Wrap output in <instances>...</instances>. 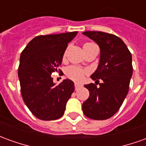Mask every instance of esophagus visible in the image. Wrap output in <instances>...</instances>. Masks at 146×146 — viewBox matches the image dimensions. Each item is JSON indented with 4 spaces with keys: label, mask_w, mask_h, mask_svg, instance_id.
Masks as SVG:
<instances>
[{
    "label": "esophagus",
    "mask_w": 146,
    "mask_h": 146,
    "mask_svg": "<svg viewBox=\"0 0 146 146\" xmlns=\"http://www.w3.org/2000/svg\"><path fill=\"white\" fill-rule=\"evenodd\" d=\"M75 89L76 90H77V89L79 88H80V87H82V84H78V83H75Z\"/></svg>",
    "instance_id": "1"
}]
</instances>
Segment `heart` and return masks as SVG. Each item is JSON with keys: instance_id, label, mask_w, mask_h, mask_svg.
I'll use <instances>...</instances> for the list:
<instances>
[{"instance_id": "obj_1", "label": "heart", "mask_w": 146, "mask_h": 146, "mask_svg": "<svg viewBox=\"0 0 146 146\" xmlns=\"http://www.w3.org/2000/svg\"><path fill=\"white\" fill-rule=\"evenodd\" d=\"M95 43L93 42H87L84 44V47H87L88 45L93 44ZM66 54V51L65 52L64 54V58H65V55ZM88 73V71L86 70H84L80 67L76 66H69L66 70V76L70 78V79L73 80H75V81H80L81 80L84 78V76L85 75L86 73Z\"/></svg>"}]
</instances>
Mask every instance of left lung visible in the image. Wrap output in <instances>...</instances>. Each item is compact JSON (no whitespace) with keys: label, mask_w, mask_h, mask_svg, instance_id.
<instances>
[{"label":"left lung","mask_w":146,"mask_h":146,"mask_svg":"<svg viewBox=\"0 0 146 146\" xmlns=\"http://www.w3.org/2000/svg\"><path fill=\"white\" fill-rule=\"evenodd\" d=\"M84 35L95 41L100 48L98 69L84 87L90 93L82 105L84 114L97 120L106 119L119 110L129 91L133 73L132 57L124 42L118 36L100 31H86ZM103 82L99 83V80Z\"/></svg>","instance_id":"obj_1"}]
</instances>
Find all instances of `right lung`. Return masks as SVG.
Listing matches in <instances>:
<instances>
[{
  "instance_id": "1",
  "label": "right lung",
  "mask_w": 146,
  "mask_h": 146,
  "mask_svg": "<svg viewBox=\"0 0 146 146\" xmlns=\"http://www.w3.org/2000/svg\"><path fill=\"white\" fill-rule=\"evenodd\" d=\"M77 32L40 35L29 42L20 55L18 70L22 97L36 118L54 120L63 116L67 101L74 92L69 79L58 85L51 73L58 69L64 52Z\"/></svg>"
}]
</instances>
